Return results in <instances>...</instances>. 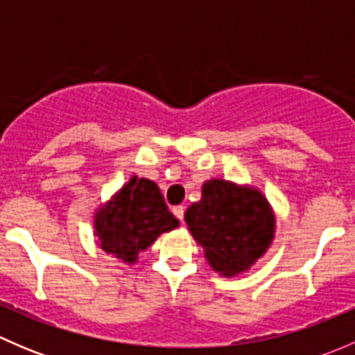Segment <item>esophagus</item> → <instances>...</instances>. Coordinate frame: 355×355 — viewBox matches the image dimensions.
<instances>
[{"label": "esophagus", "mask_w": 355, "mask_h": 355, "mask_svg": "<svg viewBox=\"0 0 355 355\" xmlns=\"http://www.w3.org/2000/svg\"><path fill=\"white\" fill-rule=\"evenodd\" d=\"M184 213H185V207L184 206H175L173 207V214L178 218L180 221H184Z\"/></svg>", "instance_id": "34e87169"}]
</instances>
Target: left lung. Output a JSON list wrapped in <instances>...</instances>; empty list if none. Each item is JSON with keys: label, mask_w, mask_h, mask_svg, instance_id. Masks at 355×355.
Wrapping results in <instances>:
<instances>
[{"label": "left lung", "mask_w": 355, "mask_h": 355, "mask_svg": "<svg viewBox=\"0 0 355 355\" xmlns=\"http://www.w3.org/2000/svg\"><path fill=\"white\" fill-rule=\"evenodd\" d=\"M185 221L209 266L223 277H235L266 252L277 220L257 189L213 178L204 182L202 198L191 204Z\"/></svg>", "instance_id": "8db88e82"}]
</instances>
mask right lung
Instances as JSON below:
<instances>
[{
    "instance_id": "obj_1",
    "label": "right lung",
    "mask_w": 355,
    "mask_h": 355,
    "mask_svg": "<svg viewBox=\"0 0 355 355\" xmlns=\"http://www.w3.org/2000/svg\"><path fill=\"white\" fill-rule=\"evenodd\" d=\"M177 227L178 220L168 211L157 185L135 175L94 216L101 249L127 264H134L161 234Z\"/></svg>"
}]
</instances>
